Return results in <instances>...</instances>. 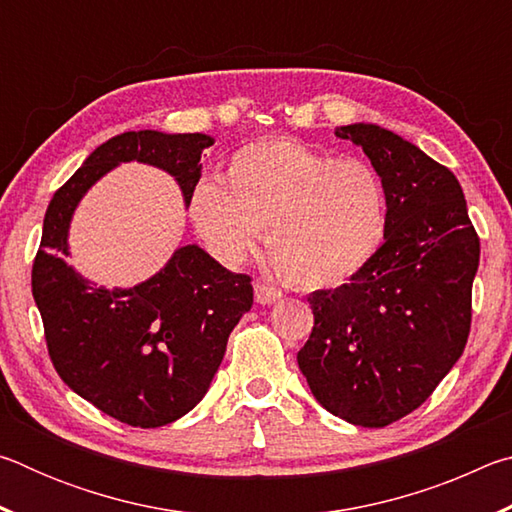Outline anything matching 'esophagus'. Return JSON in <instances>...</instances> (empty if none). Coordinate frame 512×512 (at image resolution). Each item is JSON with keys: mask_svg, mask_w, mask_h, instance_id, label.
<instances>
[{"mask_svg": "<svg viewBox=\"0 0 512 512\" xmlns=\"http://www.w3.org/2000/svg\"><path fill=\"white\" fill-rule=\"evenodd\" d=\"M280 298H282V291L275 289L273 284L255 282V300L259 305H273V302H277Z\"/></svg>", "mask_w": 512, "mask_h": 512, "instance_id": "obj_1", "label": "esophagus"}]
</instances>
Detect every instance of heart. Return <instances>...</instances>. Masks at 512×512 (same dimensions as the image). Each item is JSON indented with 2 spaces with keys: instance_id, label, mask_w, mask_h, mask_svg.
<instances>
[{
  "instance_id": "heart-1",
  "label": "heart",
  "mask_w": 512,
  "mask_h": 512,
  "mask_svg": "<svg viewBox=\"0 0 512 512\" xmlns=\"http://www.w3.org/2000/svg\"><path fill=\"white\" fill-rule=\"evenodd\" d=\"M198 235L216 257L244 262L259 235L280 271L300 287L339 284L366 266L386 237L381 173L361 158H339L275 137L232 153L225 183L201 178L189 201Z\"/></svg>"
}]
</instances>
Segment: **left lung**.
Masks as SVG:
<instances>
[{"label":"left lung","instance_id":"1","mask_svg":"<svg viewBox=\"0 0 512 512\" xmlns=\"http://www.w3.org/2000/svg\"><path fill=\"white\" fill-rule=\"evenodd\" d=\"M386 185L384 244L348 284L314 291L298 366L329 413L386 427L418 409L461 357L479 235L452 171L375 124L336 128Z\"/></svg>","mask_w":512,"mask_h":512}]
</instances>
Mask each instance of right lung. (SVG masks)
I'll use <instances>...</instances> for the list:
<instances>
[{
    "label": "right lung",
    "mask_w": 512,
    "mask_h": 512,
    "mask_svg": "<svg viewBox=\"0 0 512 512\" xmlns=\"http://www.w3.org/2000/svg\"><path fill=\"white\" fill-rule=\"evenodd\" d=\"M212 144L203 133H121L92 151L47 207L31 289L51 363L74 393L131 427H162L203 400L230 332L253 307V280L183 246L133 289L92 287L65 262L69 221L103 173L131 160L169 171L189 205Z\"/></svg>",
    "instance_id": "add662e5"
}]
</instances>
